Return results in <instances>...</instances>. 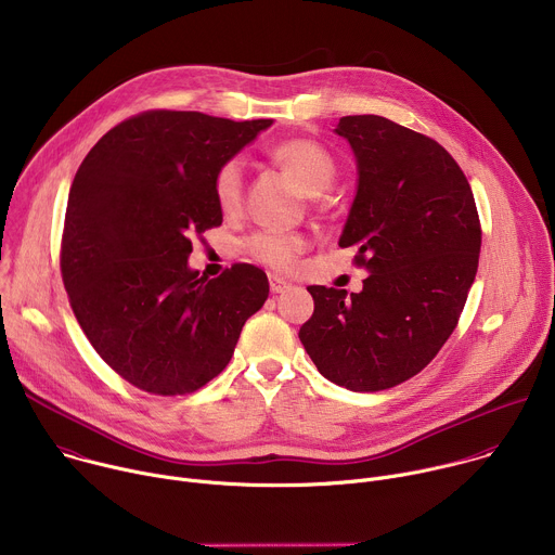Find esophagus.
Masks as SVG:
<instances>
[{
	"label": "esophagus",
	"mask_w": 555,
	"mask_h": 555,
	"mask_svg": "<svg viewBox=\"0 0 555 555\" xmlns=\"http://www.w3.org/2000/svg\"><path fill=\"white\" fill-rule=\"evenodd\" d=\"M270 289H272V294H283L289 289V283L276 274H270Z\"/></svg>",
	"instance_id": "34e87169"
}]
</instances>
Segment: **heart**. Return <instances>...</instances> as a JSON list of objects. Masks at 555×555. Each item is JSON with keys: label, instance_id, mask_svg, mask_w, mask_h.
<instances>
[{"label": "heart", "instance_id": "obj_1", "mask_svg": "<svg viewBox=\"0 0 555 555\" xmlns=\"http://www.w3.org/2000/svg\"><path fill=\"white\" fill-rule=\"evenodd\" d=\"M272 160L298 184L307 197H319L336 180V160L332 153L313 140L292 138L274 144L270 149ZM212 193L219 210L223 215H234L244 202V165L242 160H225L212 178ZM305 248L300 234L281 230H259L246 240V250L261 263L285 270L292 266L294 257Z\"/></svg>", "mask_w": 555, "mask_h": 555}]
</instances>
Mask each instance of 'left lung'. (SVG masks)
<instances>
[{
  "instance_id": "left-lung-1",
  "label": "left lung",
  "mask_w": 555,
  "mask_h": 555,
  "mask_svg": "<svg viewBox=\"0 0 555 555\" xmlns=\"http://www.w3.org/2000/svg\"><path fill=\"white\" fill-rule=\"evenodd\" d=\"M356 157L358 184L340 248L369 272L360 292L311 285L298 338L327 379L358 392L417 375L456 327L477 276L481 225L472 189L435 140L382 116L334 129Z\"/></svg>"
}]
</instances>
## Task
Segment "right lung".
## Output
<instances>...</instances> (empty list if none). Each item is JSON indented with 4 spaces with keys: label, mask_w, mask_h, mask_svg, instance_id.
Segmentation results:
<instances>
[{
    "label": "right lung",
    "mask_w": 555,
    "mask_h": 555,
    "mask_svg": "<svg viewBox=\"0 0 555 555\" xmlns=\"http://www.w3.org/2000/svg\"><path fill=\"white\" fill-rule=\"evenodd\" d=\"M272 122L144 112L74 176L61 244L69 305L96 353L146 392L186 395L219 375L270 294L255 266L208 279L189 257L191 236L223 219L215 171Z\"/></svg>",
    "instance_id": "obj_1"
}]
</instances>
